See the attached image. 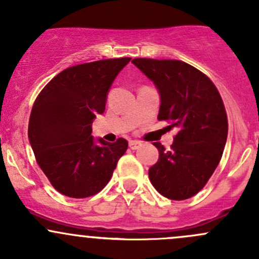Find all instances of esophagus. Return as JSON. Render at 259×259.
Returning <instances> with one entry per match:
<instances>
[{
    "label": "esophagus",
    "mask_w": 259,
    "mask_h": 259,
    "mask_svg": "<svg viewBox=\"0 0 259 259\" xmlns=\"http://www.w3.org/2000/svg\"><path fill=\"white\" fill-rule=\"evenodd\" d=\"M128 146H130L131 149H138L141 147V146H142V143L138 142V141H130Z\"/></svg>",
    "instance_id": "34e87169"
}]
</instances>
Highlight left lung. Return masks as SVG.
Masks as SVG:
<instances>
[{
    "label": "left lung",
    "mask_w": 259,
    "mask_h": 259,
    "mask_svg": "<svg viewBox=\"0 0 259 259\" xmlns=\"http://www.w3.org/2000/svg\"><path fill=\"white\" fill-rule=\"evenodd\" d=\"M161 95L158 119L176 128L173 145L159 142V158L148 170L153 187L166 198L183 201L198 193L217 168L228 135L222 97L199 70L178 60L135 58Z\"/></svg>",
    "instance_id": "8db88e82"
}]
</instances>
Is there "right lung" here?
Segmentation results:
<instances>
[{
  "mask_svg": "<svg viewBox=\"0 0 259 259\" xmlns=\"http://www.w3.org/2000/svg\"><path fill=\"white\" fill-rule=\"evenodd\" d=\"M130 57L72 66L53 77L37 96L28 140L39 168L56 191L86 198L110 182L128 142L91 136L96 114L106 108L108 90Z\"/></svg>",
  "mask_w": 259,
  "mask_h": 259,
  "instance_id": "add662e5",
  "label": "right lung"
}]
</instances>
